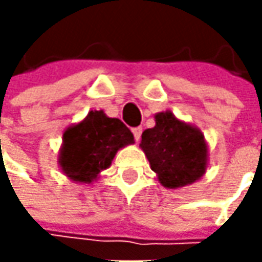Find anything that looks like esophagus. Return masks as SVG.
Listing matches in <instances>:
<instances>
[{"label": "esophagus", "mask_w": 262, "mask_h": 262, "mask_svg": "<svg viewBox=\"0 0 262 262\" xmlns=\"http://www.w3.org/2000/svg\"><path fill=\"white\" fill-rule=\"evenodd\" d=\"M141 133H143V128H141V126L133 128V134H134V138H136V141H140V138H141Z\"/></svg>", "instance_id": "obj_1"}]
</instances>
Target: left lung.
Listing matches in <instances>:
<instances>
[{
	"mask_svg": "<svg viewBox=\"0 0 262 262\" xmlns=\"http://www.w3.org/2000/svg\"><path fill=\"white\" fill-rule=\"evenodd\" d=\"M155 121L156 125L143 133L140 147L157 181L169 189L200 181L208 166V144L201 129L170 111L156 114Z\"/></svg>",
	"mask_w": 262,
	"mask_h": 262,
	"instance_id": "1",
	"label": "left lung"
}]
</instances>
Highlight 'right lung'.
<instances>
[{
	"instance_id": "right-lung-1",
	"label": "right lung",
	"mask_w": 262,
	"mask_h": 262,
	"mask_svg": "<svg viewBox=\"0 0 262 262\" xmlns=\"http://www.w3.org/2000/svg\"><path fill=\"white\" fill-rule=\"evenodd\" d=\"M134 144V136L121 119L103 111H90L67 128L58 153L61 172L77 184H93L112 165L118 150Z\"/></svg>"
}]
</instances>
